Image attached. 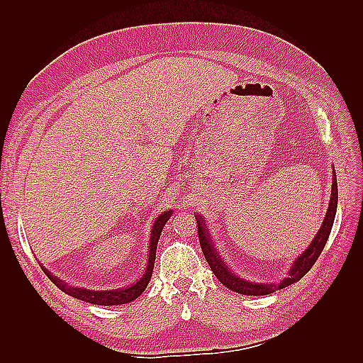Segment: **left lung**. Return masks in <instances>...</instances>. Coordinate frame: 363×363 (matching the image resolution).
Returning <instances> with one entry per match:
<instances>
[{
  "mask_svg": "<svg viewBox=\"0 0 363 363\" xmlns=\"http://www.w3.org/2000/svg\"><path fill=\"white\" fill-rule=\"evenodd\" d=\"M337 201H338V189H337V176L334 172L333 190H330V199H329V207H328L325 221H323V225L317 233V235H315L312 243L307 246V250L301 254L299 257H296L295 262H293L290 272L287 273V277H284V279L277 284H274V282H268V284L250 282V281L242 279V277L235 276L233 272H230V269H228V267L223 264V259H220V254L217 252V250L213 248L212 238L209 237V234H207L206 223L201 218V215H195L196 223H198L199 245H201V250H203L207 264H209L213 274L217 276V279L223 285H226V287L233 291L240 293V295H248V296L269 295V293H274L276 290L285 289V287H289V285L298 282L301 277H303L313 267L315 262H317V259L320 257L323 248H325V245H326L329 234H330V229H333L335 212H337Z\"/></svg>",
  "mask_w": 363,
  "mask_h": 363,
  "instance_id": "obj_1",
  "label": "left lung"
}]
</instances>
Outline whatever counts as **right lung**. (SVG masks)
I'll return each instance as SVG.
<instances>
[{
	"label": "right lung",
	"mask_w": 363,
	"mask_h": 363,
	"mask_svg": "<svg viewBox=\"0 0 363 363\" xmlns=\"http://www.w3.org/2000/svg\"><path fill=\"white\" fill-rule=\"evenodd\" d=\"M172 213H173V211L162 212L159 217L154 220V225H152V229H151V240H150V256H148V262H146L148 265H146L143 276L133 285H128V287L118 289V290H104V291L99 290V291H95V290H87V289H81V287H72V285L65 284L62 279H59V277L52 276L45 267H42L43 273L50 277L54 285H57L60 290L67 293V295H70L76 299L86 301V303L98 304V306H120V304L130 303V301H134L135 298L142 295V293L146 289V285H148V282L151 281L154 260H156L157 242L160 238L162 229H164L165 223L169 220V217H172Z\"/></svg>",
	"instance_id": "right-lung-1"
}]
</instances>
